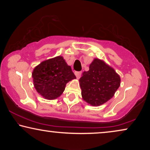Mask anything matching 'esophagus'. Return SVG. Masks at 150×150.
<instances>
[{
	"instance_id": "esophagus-1",
	"label": "esophagus",
	"mask_w": 150,
	"mask_h": 150,
	"mask_svg": "<svg viewBox=\"0 0 150 150\" xmlns=\"http://www.w3.org/2000/svg\"><path fill=\"white\" fill-rule=\"evenodd\" d=\"M81 71H76L75 72V75L78 79H80V77H81Z\"/></svg>"
}]
</instances>
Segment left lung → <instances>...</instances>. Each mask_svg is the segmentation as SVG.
Listing matches in <instances>:
<instances>
[{"instance_id": "8db88e82", "label": "left lung", "mask_w": 150, "mask_h": 150, "mask_svg": "<svg viewBox=\"0 0 150 150\" xmlns=\"http://www.w3.org/2000/svg\"><path fill=\"white\" fill-rule=\"evenodd\" d=\"M120 75L103 60L96 58L79 80L83 99L90 105H102L113 97L120 86Z\"/></svg>"}]
</instances>
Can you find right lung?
<instances>
[{
	"mask_svg": "<svg viewBox=\"0 0 150 150\" xmlns=\"http://www.w3.org/2000/svg\"><path fill=\"white\" fill-rule=\"evenodd\" d=\"M38 93L47 100H54L64 91L66 84L76 76L62 56L42 61L32 72Z\"/></svg>",
	"mask_w": 150,
	"mask_h": 150,
	"instance_id": "1",
	"label": "right lung"
}]
</instances>
